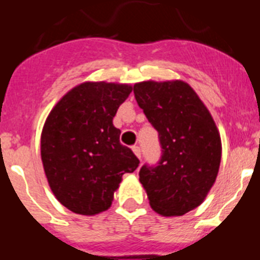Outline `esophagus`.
Segmentation results:
<instances>
[{
    "mask_svg": "<svg viewBox=\"0 0 260 260\" xmlns=\"http://www.w3.org/2000/svg\"><path fill=\"white\" fill-rule=\"evenodd\" d=\"M132 150H133V152H134L135 155H137L138 158H141V156H142L141 147H139V146H133V147H132Z\"/></svg>",
    "mask_w": 260,
    "mask_h": 260,
    "instance_id": "1",
    "label": "esophagus"
}]
</instances>
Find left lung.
<instances>
[{"mask_svg": "<svg viewBox=\"0 0 260 260\" xmlns=\"http://www.w3.org/2000/svg\"><path fill=\"white\" fill-rule=\"evenodd\" d=\"M134 95L161 147L157 164H144L139 181L156 212L181 216L198 207L215 182L221 160L217 127L185 82H142Z\"/></svg>", "mask_w": 260, "mask_h": 260, "instance_id": "1", "label": "left lung"}]
</instances>
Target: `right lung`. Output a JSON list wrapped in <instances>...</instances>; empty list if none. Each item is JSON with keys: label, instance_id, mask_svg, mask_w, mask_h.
Masks as SVG:
<instances>
[{"label": "right lung", "instance_id": "obj_1", "mask_svg": "<svg viewBox=\"0 0 260 260\" xmlns=\"http://www.w3.org/2000/svg\"><path fill=\"white\" fill-rule=\"evenodd\" d=\"M127 84L87 82L57 103L41 133V160L56 198L79 215L108 210L125 173L139 160L119 143L113 126L119 105L128 98Z\"/></svg>", "mask_w": 260, "mask_h": 260}]
</instances>
